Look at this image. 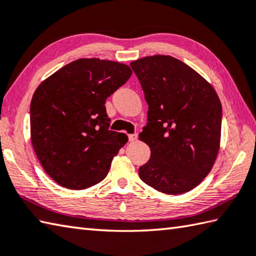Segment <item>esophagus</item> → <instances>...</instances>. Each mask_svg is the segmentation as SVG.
<instances>
[{"mask_svg": "<svg viewBox=\"0 0 256 256\" xmlns=\"http://www.w3.org/2000/svg\"><path fill=\"white\" fill-rule=\"evenodd\" d=\"M136 138H138V134H136V133L128 134V141H130V142H133V141H136Z\"/></svg>", "mask_w": 256, "mask_h": 256, "instance_id": "obj_1", "label": "esophagus"}]
</instances>
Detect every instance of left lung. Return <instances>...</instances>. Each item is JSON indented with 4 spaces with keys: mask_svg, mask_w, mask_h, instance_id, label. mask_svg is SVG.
<instances>
[{
    "mask_svg": "<svg viewBox=\"0 0 256 256\" xmlns=\"http://www.w3.org/2000/svg\"><path fill=\"white\" fill-rule=\"evenodd\" d=\"M148 106L140 140L151 150L141 180L168 194L202 182L220 150L222 110L216 92L188 64L170 56L130 64Z\"/></svg>",
    "mask_w": 256,
    "mask_h": 256,
    "instance_id": "8db88e82",
    "label": "left lung"
}]
</instances>
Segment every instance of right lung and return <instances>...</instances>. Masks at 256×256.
<instances>
[{
	"instance_id": "add662e5",
	"label": "right lung",
	"mask_w": 256,
	"mask_h": 256,
	"mask_svg": "<svg viewBox=\"0 0 256 256\" xmlns=\"http://www.w3.org/2000/svg\"><path fill=\"white\" fill-rule=\"evenodd\" d=\"M131 75L124 64L78 59L36 88L30 105L31 141L56 182L80 190L108 176L128 136L108 128L105 102Z\"/></svg>"
}]
</instances>
